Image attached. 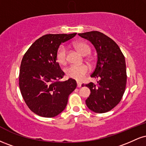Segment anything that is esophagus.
I'll return each mask as SVG.
<instances>
[{"instance_id":"1","label":"esophagus","mask_w":146,"mask_h":146,"mask_svg":"<svg viewBox=\"0 0 146 146\" xmlns=\"http://www.w3.org/2000/svg\"><path fill=\"white\" fill-rule=\"evenodd\" d=\"M77 84H78V88H80V87H81V86H82V84L80 83V82H77Z\"/></svg>"}]
</instances>
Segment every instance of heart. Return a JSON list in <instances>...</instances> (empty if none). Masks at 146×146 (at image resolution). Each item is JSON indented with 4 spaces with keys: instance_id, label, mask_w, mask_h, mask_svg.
Here are the masks:
<instances>
[{
    "instance_id": "b5f03b06",
    "label": "heart",
    "mask_w": 146,
    "mask_h": 146,
    "mask_svg": "<svg viewBox=\"0 0 146 146\" xmlns=\"http://www.w3.org/2000/svg\"><path fill=\"white\" fill-rule=\"evenodd\" d=\"M74 46L77 48V50L84 56L88 55L90 51L89 45L85 42H76L74 44ZM56 59L57 61L61 64L66 63V59H67V50H66L65 45H61L58 48V51L56 52ZM89 71V66L87 64H83L80 65L72 64L66 68L65 72L68 78L74 79L78 81H82L85 78V76L88 74Z\"/></svg>"
}]
</instances>
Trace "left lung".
<instances>
[{
	"instance_id": "1",
	"label": "left lung",
	"mask_w": 146,
	"mask_h": 146,
	"mask_svg": "<svg viewBox=\"0 0 146 146\" xmlns=\"http://www.w3.org/2000/svg\"><path fill=\"white\" fill-rule=\"evenodd\" d=\"M94 45L98 61L90 77L99 79L98 84H86L90 95L86 104L92 111L104 113L110 111L121 101L126 86V66L123 54L111 38L100 31L79 33Z\"/></svg>"
}]
</instances>
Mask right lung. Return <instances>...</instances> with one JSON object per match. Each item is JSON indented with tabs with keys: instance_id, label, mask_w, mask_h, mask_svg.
Segmentation results:
<instances>
[{
	"instance_id": "add662e5",
	"label": "right lung",
	"mask_w": 146,
	"mask_h": 146,
	"mask_svg": "<svg viewBox=\"0 0 146 146\" xmlns=\"http://www.w3.org/2000/svg\"><path fill=\"white\" fill-rule=\"evenodd\" d=\"M71 34H46L36 40L22 60L19 87L31 111L44 117H53L66 108L69 95L77 87L75 80L60 81L64 73L57 62L56 52Z\"/></svg>"
}]
</instances>
